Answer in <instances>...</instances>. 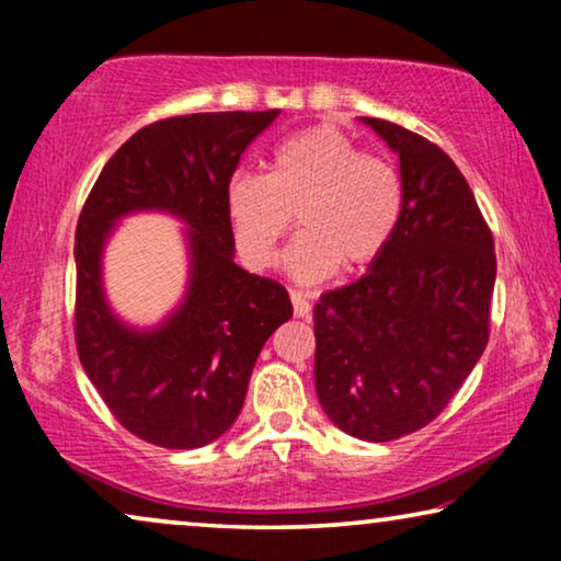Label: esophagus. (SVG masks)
I'll use <instances>...</instances> for the list:
<instances>
[{
  "mask_svg": "<svg viewBox=\"0 0 561 561\" xmlns=\"http://www.w3.org/2000/svg\"><path fill=\"white\" fill-rule=\"evenodd\" d=\"M290 301H294V313L298 319L309 317L311 304H309V296H306L304 290H290Z\"/></svg>",
  "mask_w": 561,
  "mask_h": 561,
  "instance_id": "esophagus-1",
  "label": "esophagus"
}]
</instances>
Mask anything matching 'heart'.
Segmentation results:
<instances>
[{
    "instance_id": "b5f03b06",
    "label": "heart",
    "mask_w": 561,
    "mask_h": 561,
    "mask_svg": "<svg viewBox=\"0 0 561 561\" xmlns=\"http://www.w3.org/2000/svg\"><path fill=\"white\" fill-rule=\"evenodd\" d=\"M225 211L237 252L252 271L278 260L294 225L301 234L283 257L304 286L321 283L342 263L365 267L393 240L403 211V183L390 160L363 152L334 125L290 135L273 152L271 171H237L225 186Z\"/></svg>"
}]
</instances>
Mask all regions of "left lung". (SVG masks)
I'll return each mask as SVG.
<instances>
[{
  "mask_svg": "<svg viewBox=\"0 0 561 561\" xmlns=\"http://www.w3.org/2000/svg\"><path fill=\"white\" fill-rule=\"evenodd\" d=\"M398 156L403 211L363 278L313 306V380L344 434L393 442L439 416L488 344L493 234L439 145L359 117Z\"/></svg>",
  "mask_w": 561,
  "mask_h": 561,
  "instance_id": "obj_1",
  "label": "left lung"
}]
</instances>
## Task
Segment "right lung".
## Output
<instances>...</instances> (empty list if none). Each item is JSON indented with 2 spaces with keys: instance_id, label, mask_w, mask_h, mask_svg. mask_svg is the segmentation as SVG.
<instances>
[{
  "instance_id": "1",
  "label": "right lung",
  "mask_w": 561,
  "mask_h": 561,
  "mask_svg": "<svg viewBox=\"0 0 561 561\" xmlns=\"http://www.w3.org/2000/svg\"><path fill=\"white\" fill-rule=\"evenodd\" d=\"M278 110L152 122L110 158L76 225V350L114 419L165 449L219 439L240 416L255 359L294 317L288 290L234 263L225 186ZM165 210L187 229L190 286L152 330H135L103 294V244L122 216Z\"/></svg>"
}]
</instances>
